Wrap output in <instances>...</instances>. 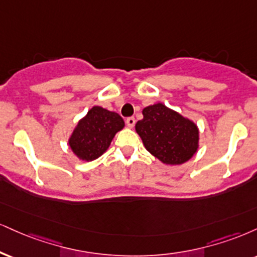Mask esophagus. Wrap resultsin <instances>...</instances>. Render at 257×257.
I'll list each match as a JSON object with an SVG mask.
<instances>
[{
    "label": "esophagus",
    "mask_w": 257,
    "mask_h": 257,
    "mask_svg": "<svg viewBox=\"0 0 257 257\" xmlns=\"http://www.w3.org/2000/svg\"><path fill=\"white\" fill-rule=\"evenodd\" d=\"M125 123L129 128H133V126L135 125V118L134 117H128V118L125 119Z\"/></svg>",
    "instance_id": "esophagus-1"
}]
</instances>
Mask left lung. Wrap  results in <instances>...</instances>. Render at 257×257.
<instances>
[{
	"label": "left lung",
	"mask_w": 257,
	"mask_h": 257,
	"mask_svg": "<svg viewBox=\"0 0 257 257\" xmlns=\"http://www.w3.org/2000/svg\"><path fill=\"white\" fill-rule=\"evenodd\" d=\"M142 115L135 129L146 150L160 162L179 165L195 154L199 131L191 120L162 103L145 107Z\"/></svg>",
	"instance_id": "8db88e82"
}]
</instances>
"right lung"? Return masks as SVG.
<instances>
[{
    "label": "right lung",
    "mask_w": 257,
    "mask_h": 257,
    "mask_svg": "<svg viewBox=\"0 0 257 257\" xmlns=\"http://www.w3.org/2000/svg\"><path fill=\"white\" fill-rule=\"evenodd\" d=\"M123 126L124 120L118 113L93 106L74 129L69 146L80 159L94 160L109 148L115 134Z\"/></svg>",
    "instance_id": "right-lung-1"
}]
</instances>
